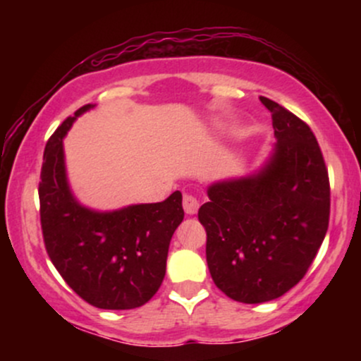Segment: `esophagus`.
Segmentation results:
<instances>
[{
    "label": "esophagus",
    "mask_w": 361,
    "mask_h": 361,
    "mask_svg": "<svg viewBox=\"0 0 361 361\" xmlns=\"http://www.w3.org/2000/svg\"><path fill=\"white\" fill-rule=\"evenodd\" d=\"M198 207H200V204H198V200L193 197V195H185V197H183V209H185L186 214L195 215L198 212Z\"/></svg>",
    "instance_id": "34e87169"
}]
</instances>
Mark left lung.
Listing matches in <instances>:
<instances>
[{"label":"left lung","instance_id":"1","mask_svg":"<svg viewBox=\"0 0 361 361\" xmlns=\"http://www.w3.org/2000/svg\"><path fill=\"white\" fill-rule=\"evenodd\" d=\"M276 142L252 173L207 186L198 210L214 283L243 304L270 302L295 287L329 224V178L312 130L270 98Z\"/></svg>","mask_w":361,"mask_h":361}]
</instances>
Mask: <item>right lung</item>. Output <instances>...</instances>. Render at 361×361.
<instances>
[{"label":"right lung","mask_w":361,"mask_h":361,"mask_svg":"<svg viewBox=\"0 0 361 361\" xmlns=\"http://www.w3.org/2000/svg\"><path fill=\"white\" fill-rule=\"evenodd\" d=\"M85 105L66 118L44 151L39 198L45 250L66 283L100 309L144 305L161 287L169 243L185 212L180 192L156 204L97 210L74 197L66 171L64 137Z\"/></svg>","instance_id":"right-lung-1"}]
</instances>
